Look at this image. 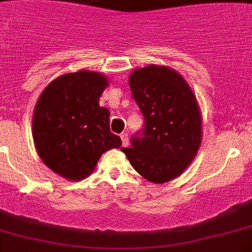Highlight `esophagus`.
<instances>
[{"instance_id": "1", "label": "esophagus", "mask_w": 252, "mask_h": 252, "mask_svg": "<svg viewBox=\"0 0 252 252\" xmlns=\"http://www.w3.org/2000/svg\"><path fill=\"white\" fill-rule=\"evenodd\" d=\"M121 140H122V145H124V147H127V145H128V135H127V132H122V134H121Z\"/></svg>"}]
</instances>
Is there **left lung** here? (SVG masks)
<instances>
[{
  "label": "left lung",
  "mask_w": 252,
  "mask_h": 252,
  "mask_svg": "<svg viewBox=\"0 0 252 252\" xmlns=\"http://www.w3.org/2000/svg\"><path fill=\"white\" fill-rule=\"evenodd\" d=\"M128 85L144 127L131 138V148L122 152L148 182H170L190 165L201 145L202 117L196 95L176 70L155 64L135 69Z\"/></svg>",
  "instance_id": "1"
}]
</instances>
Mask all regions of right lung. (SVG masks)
<instances>
[{
    "label": "right lung",
    "mask_w": 252,
    "mask_h": 252,
    "mask_svg": "<svg viewBox=\"0 0 252 252\" xmlns=\"http://www.w3.org/2000/svg\"><path fill=\"white\" fill-rule=\"evenodd\" d=\"M107 86L104 74L80 70L55 78L39 95L33 140L39 158L58 175L85 179L103 153L122 145L109 128V111L99 105Z\"/></svg>",
    "instance_id": "obj_1"
}]
</instances>
